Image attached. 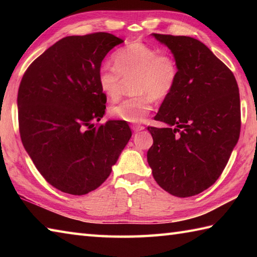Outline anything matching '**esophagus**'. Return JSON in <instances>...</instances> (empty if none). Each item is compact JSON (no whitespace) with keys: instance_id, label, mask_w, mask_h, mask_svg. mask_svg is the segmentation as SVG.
I'll return each instance as SVG.
<instances>
[{"instance_id":"obj_1","label":"esophagus","mask_w":257,"mask_h":257,"mask_svg":"<svg viewBox=\"0 0 257 257\" xmlns=\"http://www.w3.org/2000/svg\"><path fill=\"white\" fill-rule=\"evenodd\" d=\"M132 128L135 133H138V132H141V130H144L145 127L143 124H134L132 125Z\"/></svg>"}]
</instances>
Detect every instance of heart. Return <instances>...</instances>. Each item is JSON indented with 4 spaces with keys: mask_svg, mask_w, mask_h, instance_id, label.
Here are the masks:
<instances>
[{
    "mask_svg": "<svg viewBox=\"0 0 257 257\" xmlns=\"http://www.w3.org/2000/svg\"><path fill=\"white\" fill-rule=\"evenodd\" d=\"M114 66L103 64L98 70L97 81L101 92L109 99L120 95L121 77H132L136 96L109 108V113L128 122H139L148 116L154 99L163 100L171 94L178 79V66L173 57L140 42L117 51Z\"/></svg>",
    "mask_w": 257,
    "mask_h": 257,
    "instance_id": "obj_1",
    "label": "heart"
}]
</instances>
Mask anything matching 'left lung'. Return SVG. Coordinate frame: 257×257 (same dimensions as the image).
Masks as SVG:
<instances>
[{
    "label": "left lung",
    "instance_id": "1",
    "mask_svg": "<svg viewBox=\"0 0 257 257\" xmlns=\"http://www.w3.org/2000/svg\"><path fill=\"white\" fill-rule=\"evenodd\" d=\"M173 54L178 79L148 127L154 145L147 159L157 183L188 198L214 183L241 130L239 92L233 73L203 43L189 36L151 34Z\"/></svg>",
    "mask_w": 257,
    "mask_h": 257
}]
</instances>
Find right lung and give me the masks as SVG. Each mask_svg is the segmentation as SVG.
I'll list each match as a JSON object with an SVG mask.
<instances>
[{
  "mask_svg": "<svg viewBox=\"0 0 257 257\" xmlns=\"http://www.w3.org/2000/svg\"><path fill=\"white\" fill-rule=\"evenodd\" d=\"M123 43L109 33L67 36L27 68L18 94L22 143L46 181L62 192L87 194L101 185L132 138L128 123L108 120L97 81L101 62Z\"/></svg>",
  "mask_w": 257,
  "mask_h": 257,
  "instance_id": "right-lung-1",
  "label": "right lung"
}]
</instances>
